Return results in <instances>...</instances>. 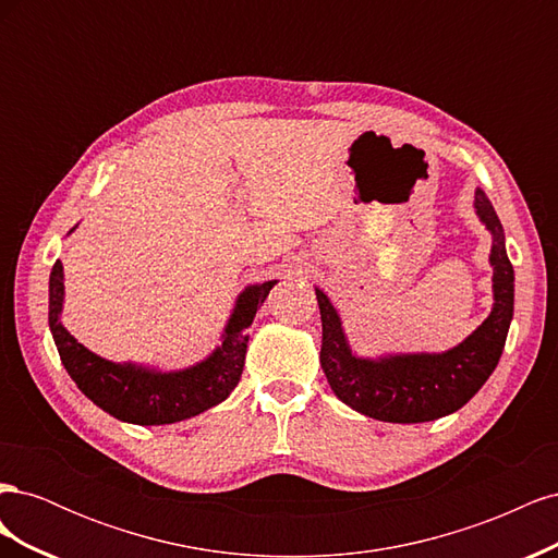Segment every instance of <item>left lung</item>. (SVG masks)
<instances>
[{
  "instance_id": "obj_1",
  "label": "left lung",
  "mask_w": 558,
  "mask_h": 558,
  "mask_svg": "<svg viewBox=\"0 0 558 558\" xmlns=\"http://www.w3.org/2000/svg\"><path fill=\"white\" fill-rule=\"evenodd\" d=\"M475 211L494 240L488 253L494 267V307L475 332L449 351L356 356L340 314L330 298L316 289L324 326L320 367L332 393L351 410L388 424H424L461 410L492 377L514 314V269L505 251L500 218L482 189L475 191Z\"/></svg>"
}]
</instances>
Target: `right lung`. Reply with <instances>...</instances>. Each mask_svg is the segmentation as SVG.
Listing matches in <instances>:
<instances>
[{
	"label": "right lung",
	"instance_id": "obj_1",
	"mask_svg": "<svg viewBox=\"0 0 558 558\" xmlns=\"http://www.w3.org/2000/svg\"><path fill=\"white\" fill-rule=\"evenodd\" d=\"M70 232H74V228ZM275 283L277 279L246 286L234 300L221 347H216L205 361L172 369V373L137 363H113L83 347L60 320L64 302V272L60 260L53 265L48 281V326L64 369L78 391L90 398L99 410L125 424H177L223 402L240 384L248 344L246 330Z\"/></svg>",
	"mask_w": 558,
	"mask_h": 558
}]
</instances>
